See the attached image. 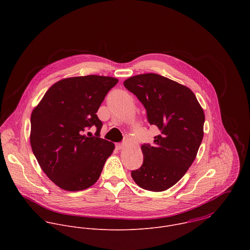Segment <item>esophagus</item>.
I'll return each instance as SVG.
<instances>
[{"label":"esophagus","mask_w":250,"mask_h":250,"mask_svg":"<svg viewBox=\"0 0 250 250\" xmlns=\"http://www.w3.org/2000/svg\"><path fill=\"white\" fill-rule=\"evenodd\" d=\"M115 147H116L117 150H121V149H123L124 144H123V143H116V144H115Z\"/></svg>","instance_id":"1"}]
</instances>
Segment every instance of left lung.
Segmentation results:
<instances>
[{
  "label": "left lung",
  "mask_w": 250,
  "mask_h": 250,
  "mask_svg": "<svg viewBox=\"0 0 250 250\" xmlns=\"http://www.w3.org/2000/svg\"><path fill=\"white\" fill-rule=\"evenodd\" d=\"M123 83L143 103L149 124L161 132L154 146H142L143 166L132 171V178L144 189L167 190L196 158L204 135L203 108L188 87L158 74L133 76Z\"/></svg>",
  "instance_id": "1"
}]
</instances>
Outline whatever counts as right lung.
Returning <instances> with one entry per match:
<instances>
[{"mask_svg":"<svg viewBox=\"0 0 250 250\" xmlns=\"http://www.w3.org/2000/svg\"><path fill=\"white\" fill-rule=\"evenodd\" d=\"M118 80L88 75L62 79L44 94L31 116V146L52 182L64 190H83L97 182L114 144L98 138L96 112ZM98 128L96 137L84 132ZM88 135V134H87Z\"/></svg>","mask_w":250,"mask_h":250,"instance_id":"obj_1","label":"right lung"}]
</instances>
